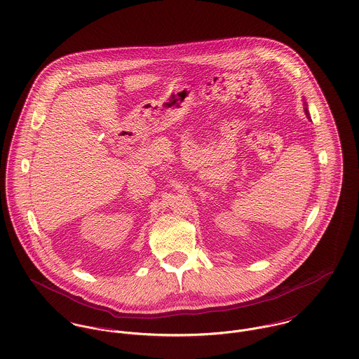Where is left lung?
<instances>
[{
	"label": "left lung",
	"instance_id": "obj_1",
	"mask_svg": "<svg viewBox=\"0 0 359 359\" xmlns=\"http://www.w3.org/2000/svg\"><path fill=\"white\" fill-rule=\"evenodd\" d=\"M304 106H306V107H304V109H306V114H307L308 118H309V113H308L307 104L304 103Z\"/></svg>",
	"mask_w": 359,
	"mask_h": 359
}]
</instances>
